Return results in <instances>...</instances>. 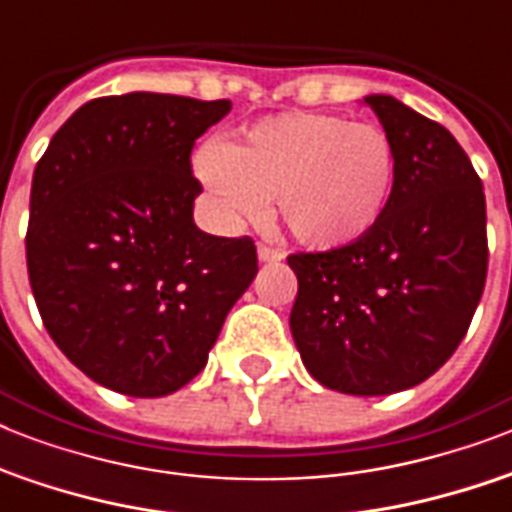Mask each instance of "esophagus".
Instances as JSON below:
<instances>
[{
	"mask_svg": "<svg viewBox=\"0 0 512 512\" xmlns=\"http://www.w3.org/2000/svg\"><path fill=\"white\" fill-rule=\"evenodd\" d=\"M257 257H260V263H281L287 252L279 247H268V244H257Z\"/></svg>",
	"mask_w": 512,
	"mask_h": 512,
	"instance_id": "34e87169",
	"label": "esophagus"
}]
</instances>
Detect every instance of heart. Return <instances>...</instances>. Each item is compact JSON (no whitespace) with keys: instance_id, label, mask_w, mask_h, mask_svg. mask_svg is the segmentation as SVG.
Instances as JSON below:
<instances>
[{"instance_id":"b5f03b06","label":"heart","mask_w":512,"mask_h":512,"mask_svg":"<svg viewBox=\"0 0 512 512\" xmlns=\"http://www.w3.org/2000/svg\"><path fill=\"white\" fill-rule=\"evenodd\" d=\"M196 177L231 217L260 220L268 201L303 247L340 249L380 225L396 188L388 132L348 116L287 111L196 156Z\"/></svg>"}]
</instances>
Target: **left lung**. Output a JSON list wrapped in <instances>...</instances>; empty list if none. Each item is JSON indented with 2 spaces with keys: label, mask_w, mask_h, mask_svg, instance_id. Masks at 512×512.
Returning <instances> with one entry per match:
<instances>
[{
  "label": "left lung",
  "mask_w": 512,
  "mask_h": 512,
  "mask_svg": "<svg viewBox=\"0 0 512 512\" xmlns=\"http://www.w3.org/2000/svg\"><path fill=\"white\" fill-rule=\"evenodd\" d=\"M398 156L388 212L369 236L297 252L289 316L305 369L337 393L388 396L449 361L484 295L486 199L454 135L390 95H366Z\"/></svg>",
  "instance_id": "left-lung-1"
}]
</instances>
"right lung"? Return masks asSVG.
Segmentation results:
<instances>
[{
    "label": "right lung",
    "instance_id": "right-lung-1",
    "mask_svg": "<svg viewBox=\"0 0 512 512\" xmlns=\"http://www.w3.org/2000/svg\"><path fill=\"white\" fill-rule=\"evenodd\" d=\"M228 111L231 100L159 92L95 98L36 164L31 292L55 345L103 388H183L255 279V241L193 223V143Z\"/></svg>",
    "mask_w": 512,
    "mask_h": 512
}]
</instances>
